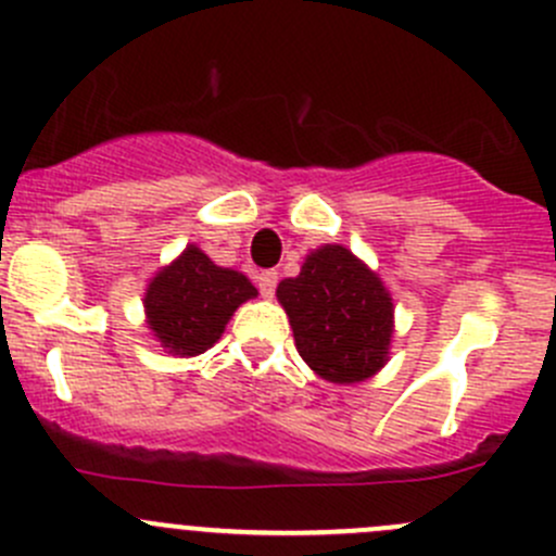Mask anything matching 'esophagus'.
Here are the masks:
<instances>
[{
	"instance_id": "34e87169",
	"label": "esophagus",
	"mask_w": 556,
	"mask_h": 556,
	"mask_svg": "<svg viewBox=\"0 0 556 556\" xmlns=\"http://www.w3.org/2000/svg\"><path fill=\"white\" fill-rule=\"evenodd\" d=\"M277 271H261L257 274V290H261L263 299H274V290H277Z\"/></svg>"
}]
</instances>
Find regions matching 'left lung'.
<instances>
[{
    "label": "left lung",
    "instance_id": "obj_1",
    "mask_svg": "<svg viewBox=\"0 0 556 556\" xmlns=\"http://www.w3.org/2000/svg\"><path fill=\"white\" fill-rule=\"evenodd\" d=\"M277 299L293 325L299 355L328 382H363L387 363L390 290L346 247L309 252L299 277L279 282Z\"/></svg>",
    "mask_w": 556,
    "mask_h": 556
}]
</instances>
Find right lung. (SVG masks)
Segmentation results:
<instances>
[{"instance_id":"1","label":"right lung","mask_w":556,"mask_h":556,"mask_svg":"<svg viewBox=\"0 0 556 556\" xmlns=\"http://www.w3.org/2000/svg\"><path fill=\"white\" fill-rule=\"evenodd\" d=\"M244 274L215 266L195 244L161 268L144 293L148 325L164 350L193 357L210 350L226 330L231 314L255 299Z\"/></svg>"}]
</instances>
